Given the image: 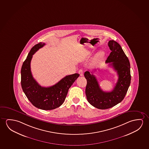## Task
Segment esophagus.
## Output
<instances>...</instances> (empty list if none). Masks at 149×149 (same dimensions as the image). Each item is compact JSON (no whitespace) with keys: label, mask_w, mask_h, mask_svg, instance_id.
<instances>
[{"label":"esophagus","mask_w":149,"mask_h":149,"mask_svg":"<svg viewBox=\"0 0 149 149\" xmlns=\"http://www.w3.org/2000/svg\"><path fill=\"white\" fill-rule=\"evenodd\" d=\"M78 73L79 74V75H80V76H83V70H82V69H80V70H79V71H78Z\"/></svg>","instance_id":"1"}]
</instances>
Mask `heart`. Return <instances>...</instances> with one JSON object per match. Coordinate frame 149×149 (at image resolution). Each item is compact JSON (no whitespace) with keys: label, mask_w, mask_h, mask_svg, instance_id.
<instances>
[{"label":"heart","mask_w":149,"mask_h":149,"mask_svg":"<svg viewBox=\"0 0 149 149\" xmlns=\"http://www.w3.org/2000/svg\"><path fill=\"white\" fill-rule=\"evenodd\" d=\"M102 56H103V54H102V53H100V54H99V55H97V56H96L95 61L97 60V59H98L100 58H101Z\"/></svg>","instance_id":"heart-1"}]
</instances>
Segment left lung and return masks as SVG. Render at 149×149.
I'll return each instance as SVG.
<instances>
[{
	"label": "left lung",
	"instance_id": "obj_1",
	"mask_svg": "<svg viewBox=\"0 0 149 149\" xmlns=\"http://www.w3.org/2000/svg\"><path fill=\"white\" fill-rule=\"evenodd\" d=\"M108 45L111 52L106 63H109L118 75V80L113 89L110 92L101 89L94 75L96 70L91 73L86 71L84 74L87 81L85 91L87 100L91 105L100 109L110 108L122 102L131 84V68L128 58L117 42L110 40Z\"/></svg>",
	"mask_w": 149,
	"mask_h": 149
}]
</instances>
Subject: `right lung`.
Returning <instances> with one entry per match:
<instances>
[{
  "mask_svg": "<svg viewBox=\"0 0 149 149\" xmlns=\"http://www.w3.org/2000/svg\"><path fill=\"white\" fill-rule=\"evenodd\" d=\"M45 45L39 43L32 47L21 69V86L29 101L36 107L42 110H52L63 103L69 88L79 76L75 73L67 75L55 85L49 87H42L32 76L30 62L34 53Z\"/></svg>",
  "mask_w": 149,
  "mask_h": 149,
  "instance_id": "add662e5",
  "label": "right lung"
}]
</instances>
